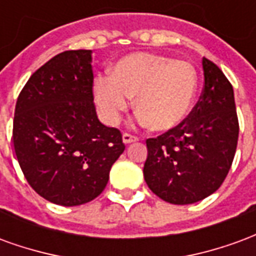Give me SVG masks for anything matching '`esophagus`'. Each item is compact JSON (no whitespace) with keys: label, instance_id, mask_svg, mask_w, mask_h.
I'll use <instances>...</instances> for the list:
<instances>
[{"label":"esophagus","instance_id":"1","mask_svg":"<svg viewBox=\"0 0 256 256\" xmlns=\"http://www.w3.org/2000/svg\"><path fill=\"white\" fill-rule=\"evenodd\" d=\"M122 140L124 144H132V142H136V141H138V138L136 137V136H132V134L128 133H123Z\"/></svg>","mask_w":256,"mask_h":256}]
</instances>
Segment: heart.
<instances>
[{
  "label": "heart",
  "mask_w": 256,
  "mask_h": 256,
  "mask_svg": "<svg viewBox=\"0 0 256 256\" xmlns=\"http://www.w3.org/2000/svg\"><path fill=\"white\" fill-rule=\"evenodd\" d=\"M198 89V74L185 60L155 54L132 53L94 84L96 102L102 118L115 124L136 96L140 120L156 132H170L182 124L192 111Z\"/></svg>",
  "instance_id": "heart-1"
}]
</instances>
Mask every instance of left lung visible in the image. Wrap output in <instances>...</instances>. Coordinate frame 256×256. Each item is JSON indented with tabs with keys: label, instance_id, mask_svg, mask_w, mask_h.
<instances>
[{
	"label": "left lung",
	"instance_id": "left-lung-1",
	"mask_svg": "<svg viewBox=\"0 0 256 256\" xmlns=\"http://www.w3.org/2000/svg\"><path fill=\"white\" fill-rule=\"evenodd\" d=\"M204 88L178 128L146 140L144 178L156 196L192 204L220 188L230 170L238 138L234 93L216 64L203 58Z\"/></svg>",
	"mask_w": 256,
	"mask_h": 256
}]
</instances>
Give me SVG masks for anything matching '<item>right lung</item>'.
Here are the masks:
<instances>
[{"label": "right lung", "instance_id": "1", "mask_svg": "<svg viewBox=\"0 0 256 256\" xmlns=\"http://www.w3.org/2000/svg\"><path fill=\"white\" fill-rule=\"evenodd\" d=\"M14 146L31 188L50 203L79 206L104 190L124 144L96 114L92 50L58 53L31 75L16 101Z\"/></svg>", "mask_w": 256, "mask_h": 256}]
</instances>
